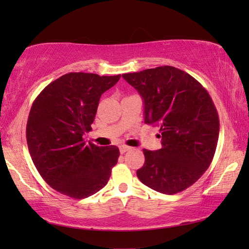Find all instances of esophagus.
I'll use <instances>...</instances> for the list:
<instances>
[{"mask_svg": "<svg viewBox=\"0 0 249 249\" xmlns=\"http://www.w3.org/2000/svg\"><path fill=\"white\" fill-rule=\"evenodd\" d=\"M130 149V147L129 146H126V145H123V146H121L120 147V151H121V154H125L126 151H128Z\"/></svg>", "mask_w": 249, "mask_h": 249, "instance_id": "obj_1", "label": "esophagus"}]
</instances>
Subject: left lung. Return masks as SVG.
Wrapping results in <instances>:
<instances>
[{
	"label": "left lung",
	"mask_w": 249,
	"mask_h": 249,
	"mask_svg": "<svg viewBox=\"0 0 249 249\" xmlns=\"http://www.w3.org/2000/svg\"><path fill=\"white\" fill-rule=\"evenodd\" d=\"M123 78L144 100L145 123L159 127L161 148L144 149L137 170L142 183L155 191L176 195L191 187L212 162L220 120L209 92L178 68L157 67Z\"/></svg>",
	"instance_id": "left-lung-1"
}]
</instances>
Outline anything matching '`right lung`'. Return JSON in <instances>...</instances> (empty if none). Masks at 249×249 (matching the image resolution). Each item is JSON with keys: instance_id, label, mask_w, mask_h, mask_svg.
<instances>
[{"instance_id": "1", "label": "right lung", "mask_w": 249, "mask_h": 249, "mask_svg": "<svg viewBox=\"0 0 249 249\" xmlns=\"http://www.w3.org/2000/svg\"><path fill=\"white\" fill-rule=\"evenodd\" d=\"M120 78L70 72L34 101L26 126L29 154L41 178L61 195L84 199L107 183L120 150L87 145L83 135L92 129L101 95Z\"/></svg>"}]
</instances>
